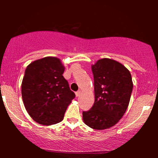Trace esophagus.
I'll list each match as a JSON object with an SVG mask.
<instances>
[{
    "label": "esophagus",
    "instance_id": "1",
    "mask_svg": "<svg viewBox=\"0 0 158 158\" xmlns=\"http://www.w3.org/2000/svg\"><path fill=\"white\" fill-rule=\"evenodd\" d=\"M80 94H81L80 90H78V91L76 92V97H79V95H80Z\"/></svg>",
    "mask_w": 158,
    "mask_h": 158
}]
</instances>
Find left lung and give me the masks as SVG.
<instances>
[{"mask_svg":"<svg viewBox=\"0 0 158 158\" xmlns=\"http://www.w3.org/2000/svg\"><path fill=\"white\" fill-rule=\"evenodd\" d=\"M95 101L83 121L90 128L104 130L114 126L126 113L130 102L133 82L131 73L124 65L104 58L91 66Z\"/></svg>","mask_w":158,"mask_h":158,"instance_id":"1","label":"left lung"}]
</instances>
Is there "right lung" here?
Returning a JSON list of instances; mask_svg holds the SVG:
<instances>
[{
  "instance_id": "right-lung-1",
  "label": "right lung",
  "mask_w": 158,
  "mask_h": 158,
  "mask_svg": "<svg viewBox=\"0 0 158 158\" xmlns=\"http://www.w3.org/2000/svg\"><path fill=\"white\" fill-rule=\"evenodd\" d=\"M64 67L59 58L48 56L30 63L21 83V95L27 113L36 123L56 124L64 118L75 94L64 79Z\"/></svg>"
}]
</instances>
